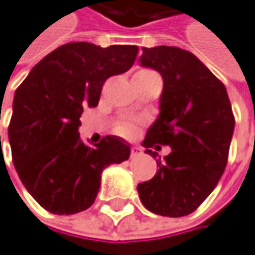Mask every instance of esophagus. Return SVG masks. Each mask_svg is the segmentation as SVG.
I'll list each match as a JSON object with an SVG mask.
<instances>
[{
	"label": "esophagus",
	"mask_w": 255,
	"mask_h": 255,
	"mask_svg": "<svg viewBox=\"0 0 255 255\" xmlns=\"http://www.w3.org/2000/svg\"><path fill=\"white\" fill-rule=\"evenodd\" d=\"M139 155H141V149H139L138 146H133V147L130 149V156L135 158V156H139Z\"/></svg>",
	"instance_id": "esophagus-1"
}]
</instances>
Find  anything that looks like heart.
I'll use <instances>...</instances> for the list:
<instances>
[{
  "instance_id": "obj_1",
  "label": "heart",
  "mask_w": 255,
  "mask_h": 255,
  "mask_svg": "<svg viewBox=\"0 0 255 255\" xmlns=\"http://www.w3.org/2000/svg\"><path fill=\"white\" fill-rule=\"evenodd\" d=\"M153 74H156V73H153L150 70H141V71H138L135 76H153ZM135 129H136V126L132 122H120L116 126V132L122 136H132L135 133Z\"/></svg>"
}]
</instances>
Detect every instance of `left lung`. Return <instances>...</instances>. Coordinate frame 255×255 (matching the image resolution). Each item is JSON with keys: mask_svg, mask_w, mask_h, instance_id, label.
I'll list each match as a JSON object with an SVG mask.
<instances>
[{"mask_svg": "<svg viewBox=\"0 0 255 255\" xmlns=\"http://www.w3.org/2000/svg\"><path fill=\"white\" fill-rule=\"evenodd\" d=\"M138 62L164 83L159 114L143 141L159 170L138 184L139 201L155 214L181 218L205 201L225 170L234 132L231 103L224 83L193 53L159 45L143 48ZM155 144L172 152L161 160L148 149Z\"/></svg>", "mask_w": 255, "mask_h": 255, "instance_id": "obj_1", "label": "left lung"}]
</instances>
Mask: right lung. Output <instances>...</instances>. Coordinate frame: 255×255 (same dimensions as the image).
Segmentation results:
<instances>
[{
	"mask_svg": "<svg viewBox=\"0 0 255 255\" xmlns=\"http://www.w3.org/2000/svg\"><path fill=\"white\" fill-rule=\"evenodd\" d=\"M136 53L135 45L65 44L37 62L16 90L8 125L11 158L27 192L47 211L90 208L103 169L129 158L123 138L108 135L86 146L79 126L83 108L97 106L105 80L126 73Z\"/></svg>",
	"mask_w": 255,
	"mask_h": 255,
	"instance_id": "1",
	"label": "right lung"
}]
</instances>
